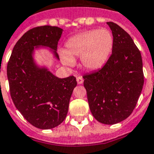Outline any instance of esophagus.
<instances>
[{"mask_svg": "<svg viewBox=\"0 0 154 154\" xmlns=\"http://www.w3.org/2000/svg\"><path fill=\"white\" fill-rule=\"evenodd\" d=\"M83 81H84L83 78H82L81 76H79V77H77V84H78V85H81V84L83 83Z\"/></svg>", "mask_w": 154, "mask_h": 154, "instance_id": "esophagus-1", "label": "esophagus"}]
</instances>
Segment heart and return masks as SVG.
Wrapping results in <instances>:
<instances>
[{
    "mask_svg": "<svg viewBox=\"0 0 154 154\" xmlns=\"http://www.w3.org/2000/svg\"><path fill=\"white\" fill-rule=\"evenodd\" d=\"M112 32L106 28L80 33L66 42V50L60 51L62 62L72 66L74 58L81 57V65L87 69L100 68L108 59L113 48Z\"/></svg>",
    "mask_w": 154,
    "mask_h": 154,
    "instance_id": "heart-1",
    "label": "heart"
}]
</instances>
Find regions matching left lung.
Instances as JSON below:
<instances>
[{
  "instance_id": "8db88e82",
  "label": "left lung",
  "mask_w": 154,
  "mask_h": 154,
  "mask_svg": "<svg viewBox=\"0 0 154 154\" xmlns=\"http://www.w3.org/2000/svg\"><path fill=\"white\" fill-rule=\"evenodd\" d=\"M114 38L112 53L99 70L83 76L92 116L104 124L124 120L134 109L144 84L140 51L126 31L107 22Z\"/></svg>"
}]
</instances>
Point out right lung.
Masks as SVG:
<instances>
[{
    "label": "right lung",
    "instance_id": "obj_1",
    "mask_svg": "<svg viewBox=\"0 0 154 154\" xmlns=\"http://www.w3.org/2000/svg\"><path fill=\"white\" fill-rule=\"evenodd\" d=\"M62 33V28L48 25L30 29L17 41L7 66L15 106L27 122L39 129H52L64 121L77 84L74 76L58 78L47 69H38L33 62L34 47L57 51ZM54 54L59 58L56 51Z\"/></svg>",
    "mask_w": 154,
    "mask_h": 154
}]
</instances>
